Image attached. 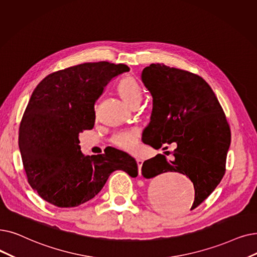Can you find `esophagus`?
I'll list each match as a JSON object with an SVG mask.
<instances>
[{"instance_id": "1", "label": "esophagus", "mask_w": 257, "mask_h": 257, "mask_svg": "<svg viewBox=\"0 0 257 257\" xmlns=\"http://www.w3.org/2000/svg\"><path fill=\"white\" fill-rule=\"evenodd\" d=\"M138 167H139V174H142V166H143V161L142 160H137Z\"/></svg>"}]
</instances>
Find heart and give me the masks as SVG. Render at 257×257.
Segmentation results:
<instances>
[{
  "mask_svg": "<svg viewBox=\"0 0 257 257\" xmlns=\"http://www.w3.org/2000/svg\"><path fill=\"white\" fill-rule=\"evenodd\" d=\"M117 92L128 106L132 107L140 104L142 101V89L138 82L131 76L121 80L117 87ZM112 143L121 150L128 152L135 151L139 146V137L135 130L121 131L116 133L112 138Z\"/></svg>",
  "mask_w": 257,
  "mask_h": 257,
  "instance_id": "heart-1",
  "label": "heart"
}]
</instances>
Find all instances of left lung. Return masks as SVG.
<instances>
[{
    "mask_svg": "<svg viewBox=\"0 0 257 257\" xmlns=\"http://www.w3.org/2000/svg\"><path fill=\"white\" fill-rule=\"evenodd\" d=\"M141 77L152 96L143 142L154 149L176 145L172 161L158 154L144 162L142 173L147 178L168 171L187 175L195 190L192 210L214 191L225 174L231 143L226 115L211 87L196 74L151 64Z\"/></svg>",
    "mask_w": 257,
    "mask_h": 257,
    "instance_id": "obj_1",
    "label": "left lung"
}]
</instances>
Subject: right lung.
<instances>
[{
	"mask_svg": "<svg viewBox=\"0 0 257 257\" xmlns=\"http://www.w3.org/2000/svg\"><path fill=\"white\" fill-rule=\"evenodd\" d=\"M129 71L124 64L84 63L47 75L33 90L19 130V147L28 183L46 202L80 206L102 190L110 174L138 176L127 153L107 150L85 155L79 135L92 129L94 104L107 84Z\"/></svg>",
	"mask_w": 257,
	"mask_h": 257,
	"instance_id": "1",
	"label": "right lung"
}]
</instances>
